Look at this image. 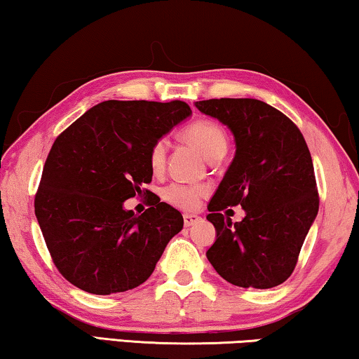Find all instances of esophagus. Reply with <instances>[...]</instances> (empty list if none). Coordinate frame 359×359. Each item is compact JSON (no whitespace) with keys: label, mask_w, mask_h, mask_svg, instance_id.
I'll list each match as a JSON object with an SVG mask.
<instances>
[{"label":"esophagus","mask_w":359,"mask_h":359,"mask_svg":"<svg viewBox=\"0 0 359 359\" xmlns=\"http://www.w3.org/2000/svg\"><path fill=\"white\" fill-rule=\"evenodd\" d=\"M183 219H184V226L186 228H189V226H194V224H197L198 222H201V217H197V215H194V213H186L184 217H183Z\"/></svg>","instance_id":"1"}]
</instances>
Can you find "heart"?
<instances>
[{"label": "heart", "mask_w": 359, "mask_h": 359, "mask_svg": "<svg viewBox=\"0 0 359 359\" xmlns=\"http://www.w3.org/2000/svg\"><path fill=\"white\" fill-rule=\"evenodd\" d=\"M186 137L194 144L198 151L203 154V157L210 161L212 157L218 154L226 152L228 149V137L218 123L212 120H198L186 128ZM168 141L165 137H161L154 142L149 152V163L154 172H161L167 158ZM203 196V189L198 186H186V184H170L163 189L165 201L173 203L181 208H196L201 197Z\"/></svg>", "instance_id": "heart-1"}]
</instances>
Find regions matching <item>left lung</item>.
Masks as SVG:
<instances>
[{
	"mask_svg": "<svg viewBox=\"0 0 359 359\" xmlns=\"http://www.w3.org/2000/svg\"><path fill=\"white\" fill-rule=\"evenodd\" d=\"M196 107L228 126L236 142L207 205L217 231L208 262L239 287H276L294 271L319 208L306 142L290 118L258 99H208ZM234 205L246 212L236 224L221 213Z\"/></svg>",
	"mask_w": 359,
	"mask_h": 359,
	"instance_id": "left-lung-1",
	"label": "left lung"
}]
</instances>
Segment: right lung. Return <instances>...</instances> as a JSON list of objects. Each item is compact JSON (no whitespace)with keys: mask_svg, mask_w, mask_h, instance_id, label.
<instances>
[{"mask_svg":"<svg viewBox=\"0 0 359 359\" xmlns=\"http://www.w3.org/2000/svg\"><path fill=\"white\" fill-rule=\"evenodd\" d=\"M192 112L183 101H104L57 136L35 215L65 279L96 295L135 289L152 274L183 215L154 201L142 215L123 202L151 183L149 152Z\"/></svg>","mask_w":359,"mask_h":359,"instance_id":"add662e5","label":"right lung"}]
</instances>
